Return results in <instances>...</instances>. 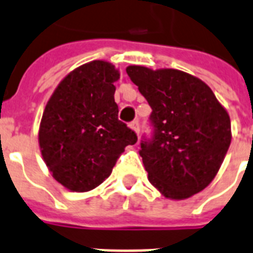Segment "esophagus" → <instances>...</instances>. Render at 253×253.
Here are the masks:
<instances>
[{"mask_svg":"<svg viewBox=\"0 0 253 253\" xmlns=\"http://www.w3.org/2000/svg\"><path fill=\"white\" fill-rule=\"evenodd\" d=\"M130 127L139 135V132H140V123H139V121H132L130 123Z\"/></svg>","mask_w":253,"mask_h":253,"instance_id":"obj_1","label":"esophagus"}]
</instances>
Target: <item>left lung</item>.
<instances>
[{
  "mask_svg": "<svg viewBox=\"0 0 253 253\" xmlns=\"http://www.w3.org/2000/svg\"><path fill=\"white\" fill-rule=\"evenodd\" d=\"M149 106L151 135L140 153L148 179L165 198L187 199L215 176L231 141L227 112L198 78L174 69L128 66Z\"/></svg>",
  "mask_w": 253,
  "mask_h": 253,
  "instance_id": "8db88e82",
  "label": "left lung"
}]
</instances>
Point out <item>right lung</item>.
Instances as JSON below:
<instances>
[{
	"instance_id": "obj_1",
	"label": "right lung",
	"mask_w": 253,
	"mask_h": 253,
	"mask_svg": "<svg viewBox=\"0 0 253 253\" xmlns=\"http://www.w3.org/2000/svg\"><path fill=\"white\" fill-rule=\"evenodd\" d=\"M118 79L112 63L92 61L70 73L45 106L41 155L54 179L69 190L84 192L101 184L125 147L137 141L135 131L118 120Z\"/></svg>"
}]
</instances>
